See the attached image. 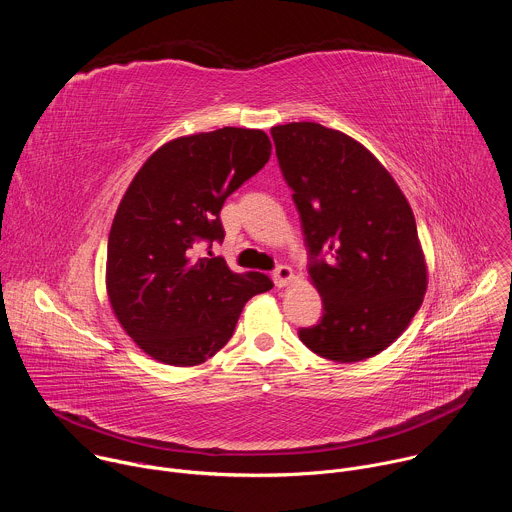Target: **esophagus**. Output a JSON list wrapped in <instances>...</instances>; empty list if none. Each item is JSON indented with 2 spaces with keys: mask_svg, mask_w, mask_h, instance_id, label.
<instances>
[{
  "mask_svg": "<svg viewBox=\"0 0 512 512\" xmlns=\"http://www.w3.org/2000/svg\"><path fill=\"white\" fill-rule=\"evenodd\" d=\"M291 279H294V271H291V267L287 265H277L275 271H273V281L277 287H285Z\"/></svg>",
  "mask_w": 512,
  "mask_h": 512,
  "instance_id": "1",
  "label": "esophagus"
}]
</instances>
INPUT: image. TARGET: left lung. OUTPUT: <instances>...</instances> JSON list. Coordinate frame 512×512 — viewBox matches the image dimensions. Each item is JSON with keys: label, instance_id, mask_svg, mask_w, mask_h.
<instances>
[{"label": "left lung", "instance_id": "left-lung-1", "mask_svg": "<svg viewBox=\"0 0 512 512\" xmlns=\"http://www.w3.org/2000/svg\"><path fill=\"white\" fill-rule=\"evenodd\" d=\"M271 137L324 306L316 326L300 328V340L334 362L371 358L403 334L427 289L413 210L350 135L300 121L271 127Z\"/></svg>", "mask_w": 512, "mask_h": 512}]
</instances>
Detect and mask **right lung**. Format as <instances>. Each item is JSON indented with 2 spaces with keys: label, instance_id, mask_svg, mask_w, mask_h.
<instances>
[{
  "label": "right lung",
  "instance_id": "right-lung-1",
  "mask_svg": "<svg viewBox=\"0 0 512 512\" xmlns=\"http://www.w3.org/2000/svg\"><path fill=\"white\" fill-rule=\"evenodd\" d=\"M271 156L261 129L223 127L172 139L139 168L115 212L107 243L111 308L152 358L194 367L221 350L243 306L273 287L257 271L235 273L223 257L225 200Z\"/></svg>",
  "mask_w": 512,
  "mask_h": 512
}]
</instances>
